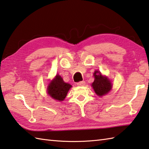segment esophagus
<instances>
[{
  "mask_svg": "<svg viewBox=\"0 0 149 149\" xmlns=\"http://www.w3.org/2000/svg\"><path fill=\"white\" fill-rule=\"evenodd\" d=\"M84 84H85V82H84V81H80V82H79L77 83V86H84Z\"/></svg>",
  "mask_w": 149,
  "mask_h": 149,
  "instance_id": "esophagus-1",
  "label": "esophagus"
}]
</instances>
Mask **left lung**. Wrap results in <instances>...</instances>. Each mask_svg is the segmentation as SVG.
Returning <instances> with one entry per match:
<instances>
[{"label":"left lung","mask_w":149,"mask_h":149,"mask_svg":"<svg viewBox=\"0 0 149 149\" xmlns=\"http://www.w3.org/2000/svg\"><path fill=\"white\" fill-rule=\"evenodd\" d=\"M94 81L92 84L93 89L98 96L107 94L112 89V83L109 79L101 74L100 72L95 70L94 73Z\"/></svg>","instance_id":"obj_1"}]
</instances>
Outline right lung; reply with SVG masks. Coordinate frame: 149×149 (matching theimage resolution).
I'll return each instance as SVG.
<instances>
[{
    "label": "right lung",
    "mask_w": 149,
    "mask_h": 149,
    "mask_svg": "<svg viewBox=\"0 0 149 149\" xmlns=\"http://www.w3.org/2000/svg\"><path fill=\"white\" fill-rule=\"evenodd\" d=\"M72 88V85L65 83L63 78L59 74L49 83L47 92L51 97L55 100L62 101L65 100L69 90Z\"/></svg>",
    "instance_id": "right-lung-1"
}]
</instances>
